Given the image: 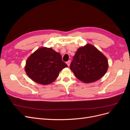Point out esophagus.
I'll list each match as a JSON object with an SVG mask.
<instances>
[{"instance_id": "esophagus-1", "label": "esophagus", "mask_w": 130, "mask_h": 130, "mask_svg": "<svg viewBox=\"0 0 130 130\" xmlns=\"http://www.w3.org/2000/svg\"><path fill=\"white\" fill-rule=\"evenodd\" d=\"M66 63H67V64L68 65V66L69 67V66H70V61H67L66 62Z\"/></svg>"}]
</instances>
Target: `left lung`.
Segmentation results:
<instances>
[{
    "label": "left lung",
    "mask_w": 130,
    "mask_h": 130,
    "mask_svg": "<svg viewBox=\"0 0 130 130\" xmlns=\"http://www.w3.org/2000/svg\"><path fill=\"white\" fill-rule=\"evenodd\" d=\"M107 58L95 46L87 44L78 48L70 68L76 77L85 83L99 80L108 69Z\"/></svg>",
    "instance_id": "1"
}]
</instances>
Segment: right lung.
<instances>
[{
  "label": "right lung",
  "mask_w": 130,
  "mask_h": 130,
  "mask_svg": "<svg viewBox=\"0 0 130 130\" xmlns=\"http://www.w3.org/2000/svg\"><path fill=\"white\" fill-rule=\"evenodd\" d=\"M67 67L62 61L60 53L51 48L43 47L35 51L27 59L25 70L34 81L48 85L55 80L61 70Z\"/></svg>",
  "instance_id": "obj_1"
}]
</instances>
